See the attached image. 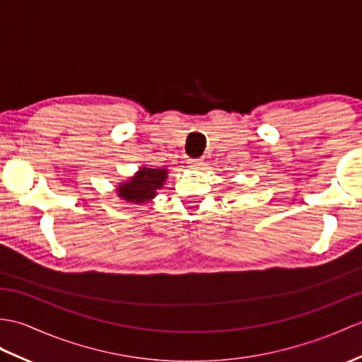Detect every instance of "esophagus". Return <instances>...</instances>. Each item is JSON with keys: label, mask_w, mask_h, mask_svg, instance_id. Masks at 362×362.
Wrapping results in <instances>:
<instances>
[{"label": "esophagus", "mask_w": 362, "mask_h": 362, "mask_svg": "<svg viewBox=\"0 0 362 362\" xmlns=\"http://www.w3.org/2000/svg\"><path fill=\"white\" fill-rule=\"evenodd\" d=\"M188 166L192 168V170H199V168L204 166V160L202 158H189Z\"/></svg>", "instance_id": "esophagus-1"}]
</instances>
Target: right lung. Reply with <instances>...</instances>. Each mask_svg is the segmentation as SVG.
Masks as SVG:
<instances>
[{"label":"right lung","mask_w":362,"mask_h":362,"mask_svg":"<svg viewBox=\"0 0 362 362\" xmlns=\"http://www.w3.org/2000/svg\"><path fill=\"white\" fill-rule=\"evenodd\" d=\"M166 170H156V168H141L132 180L122 183L119 187V196L132 204H145L156 196V191L162 188L166 180Z\"/></svg>","instance_id":"right-lung-1"}]
</instances>
